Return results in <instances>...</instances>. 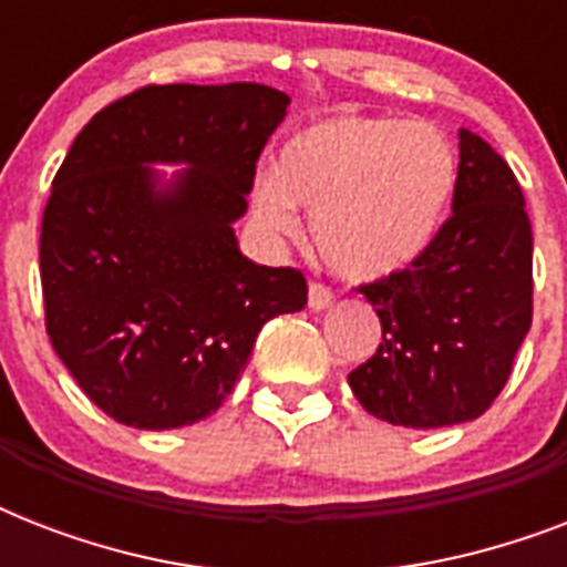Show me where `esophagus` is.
Listing matches in <instances>:
<instances>
[{
    "label": "esophagus",
    "instance_id": "esophagus-1",
    "mask_svg": "<svg viewBox=\"0 0 567 567\" xmlns=\"http://www.w3.org/2000/svg\"><path fill=\"white\" fill-rule=\"evenodd\" d=\"M332 306V288H327L323 282H311L309 285V309L320 311Z\"/></svg>",
    "mask_w": 567,
    "mask_h": 567
}]
</instances>
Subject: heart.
Returning a JSON list of instances; mask_svg holds the SVG:
<instances>
[{
  "label": "heart",
  "instance_id": "heart-1",
  "mask_svg": "<svg viewBox=\"0 0 567 567\" xmlns=\"http://www.w3.org/2000/svg\"><path fill=\"white\" fill-rule=\"evenodd\" d=\"M456 176V150L441 128L338 114L285 144L279 173L258 182L256 214L276 235H297V208H306L336 274L385 279L430 249Z\"/></svg>",
  "mask_w": 567,
  "mask_h": 567
}]
</instances>
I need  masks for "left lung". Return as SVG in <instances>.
Wrapping results in <instances>:
<instances>
[{
  "label": "left lung",
  "mask_w": 567,
  "mask_h": 567,
  "mask_svg": "<svg viewBox=\"0 0 567 567\" xmlns=\"http://www.w3.org/2000/svg\"><path fill=\"white\" fill-rule=\"evenodd\" d=\"M359 293L382 341L347 379L373 417L435 430L497 400L533 323V229L515 173L483 137L458 132L453 214L430 249Z\"/></svg>",
  "instance_id": "8db88e82"
}]
</instances>
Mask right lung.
Wrapping results in <instances>:
<instances>
[{"instance_id":"right-lung-1","label":"right lung","mask_w":567,"mask_h":567,"mask_svg":"<svg viewBox=\"0 0 567 567\" xmlns=\"http://www.w3.org/2000/svg\"><path fill=\"white\" fill-rule=\"evenodd\" d=\"M288 96L267 84H146L93 114L40 226L47 332L84 394L135 430L220 409L267 320L300 311L297 267L240 256L258 155ZM189 164L158 186L146 163Z\"/></svg>"}]
</instances>
